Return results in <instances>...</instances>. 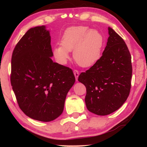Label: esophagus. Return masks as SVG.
Listing matches in <instances>:
<instances>
[{"label": "esophagus", "instance_id": "34e87169", "mask_svg": "<svg viewBox=\"0 0 147 147\" xmlns=\"http://www.w3.org/2000/svg\"><path fill=\"white\" fill-rule=\"evenodd\" d=\"M73 73H74V76H75V78H76V80H78V78L79 74H80L79 72L77 70H74Z\"/></svg>", "mask_w": 147, "mask_h": 147}]
</instances>
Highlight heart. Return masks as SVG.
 Returning <instances> with one entry per match:
<instances>
[{
    "label": "heart",
    "instance_id": "1",
    "mask_svg": "<svg viewBox=\"0 0 147 147\" xmlns=\"http://www.w3.org/2000/svg\"><path fill=\"white\" fill-rule=\"evenodd\" d=\"M60 44L53 49V54L59 64H66L69 52L73 51L77 63L82 67H89L100 58L104 37L96 30L84 26H72L65 30Z\"/></svg>",
    "mask_w": 147,
    "mask_h": 147
}]
</instances>
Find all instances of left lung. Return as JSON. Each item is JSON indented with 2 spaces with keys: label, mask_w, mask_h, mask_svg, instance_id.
<instances>
[{
  "label": "left lung",
  "mask_w": 147,
  "mask_h": 147,
  "mask_svg": "<svg viewBox=\"0 0 147 147\" xmlns=\"http://www.w3.org/2000/svg\"><path fill=\"white\" fill-rule=\"evenodd\" d=\"M109 38L102 57L82 73L78 81L86 86L85 104L88 110L106 115L119 109L131 89V56L123 39L108 28Z\"/></svg>",
  "instance_id": "obj_1"
}]
</instances>
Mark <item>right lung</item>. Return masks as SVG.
I'll return each instance as SVG.
<instances>
[{
  "mask_svg": "<svg viewBox=\"0 0 147 147\" xmlns=\"http://www.w3.org/2000/svg\"><path fill=\"white\" fill-rule=\"evenodd\" d=\"M45 26L32 28L16 45L11 82L21 111L33 119L49 122L61 115L75 82L70 68L54 62Z\"/></svg>",
  "mask_w": 147,
  "mask_h": 147,
  "instance_id": "1",
  "label": "right lung"
}]
</instances>
